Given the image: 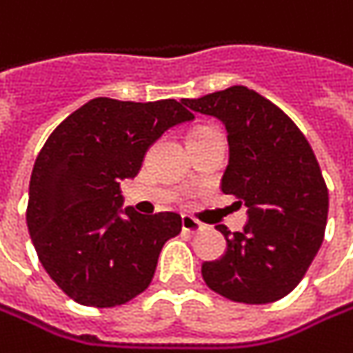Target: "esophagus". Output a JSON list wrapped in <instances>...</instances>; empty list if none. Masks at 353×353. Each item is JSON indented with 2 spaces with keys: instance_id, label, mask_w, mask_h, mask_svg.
<instances>
[{
  "instance_id": "esophagus-1",
  "label": "esophagus",
  "mask_w": 353,
  "mask_h": 353,
  "mask_svg": "<svg viewBox=\"0 0 353 353\" xmlns=\"http://www.w3.org/2000/svg\"><path fill=\"white\" fill-rule=\"evenodd\" d=\"M203 228H204L203 222L194 221L192 216H183V230H185V232L194 234V232H201Z\"/></svg>"
}]
</instances>
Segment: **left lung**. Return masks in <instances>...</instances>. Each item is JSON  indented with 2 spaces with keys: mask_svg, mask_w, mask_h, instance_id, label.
<instances>
[{
  "mask_svg": "<svg viewBox=\"0 0 353 353\" xmlns=\"http://www.w3.org/2000/svg\"><path fill=\"white\" fill-rule=\"evenodd\" d=\"M183 103L224 125L228 167L221 188L248 206L242 232L216 226L226 250L204 262V282L234 302H276L300 284L324 240L327 188L316 154L290 117L248 87Z\"/></svg>",
  "mask_w": 353,
  "mask_h": 353,
  "instance_id": "left-lung-1",
  "label": "left lung"
}]
</instances>
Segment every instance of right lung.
<instances>
[{
  "label": "right lung",
  "instance_id": "1",
  "mask_svg": "<svg viewBox=\"0 0 353 353\" xmlns=\"http://www.w3.org/2000/svg\"><path fill=\"white\" fill-rule=\"evenodd\" d=\"M192 119L174 99L97 97L49 134L29 181L27 228L45 272L77 304L113 308L149 288L183 219L123 206L119 186L163 132Z\"/></svg>",
  "mask_w": 353,
  "mask_h": 353
}]
</instances>
